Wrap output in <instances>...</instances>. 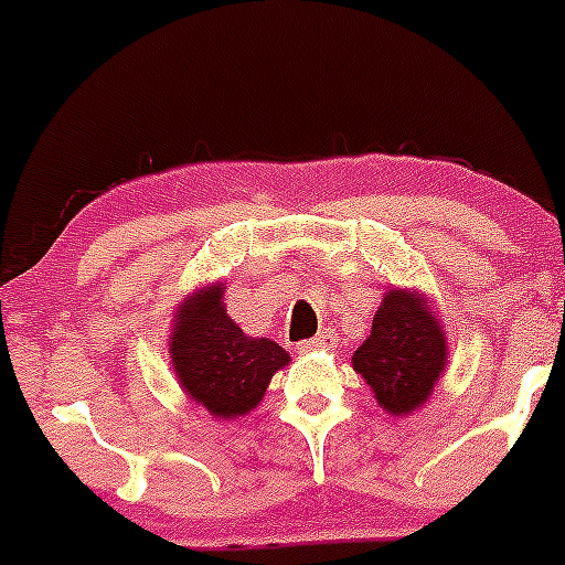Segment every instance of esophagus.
Segmentation results:
<instances>
[{
  "label": "esophagus",
  "instance_id": "obj_1",
  "mask_svg": "<svg viewBox=\"0 0 565 565\" xmlns=\"http://www.w3.org/2000/svg\"><path fill=\"white\" fill-rule=\"evenodd\" d=\"M333 344H335V333L330 328H324V330H319L315 339L300 341L298 350L300 352H315V350H324V347H333Z\"/></svg>",
  "mask_w": 565,
  "mask_h": 565
}]
</instances>
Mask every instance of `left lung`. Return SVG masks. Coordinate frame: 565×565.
<instances>
[{"mask_svg": "<svg viewBox=\"0 0 565 565\" xmlns=\"http://www.w3.org/2000/svg\"><path fill=\"white\" fill-rule=\"evenodd\" d=\"M446 355V335L424 300L391 289L374 315L372 335L352 355V366L388 413L407 415L429 398Z\"/></svg>", "mask_w": 565, "mask_h": 565, "instance_id": "left-lung-1", "label": "left lung"}]
</instances>
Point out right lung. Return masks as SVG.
Here are the masks:
<instances>
[{
    "label": "right lung",
    "instance_id": "1",
    "mask_svg": "<svg viewBox=\"0 0 565 565\" xmlns=\"http://www.w3.org/2000/svg\"><path fill=\"white\" fill-rule=\"evenodd\" d=\"M221 298L224 287L215 284L180 306L172 363L193 402L207 407L215 418H237L262 402L273 372L287 366L289 355L276 341L243 333Z\"/></svg>",
    "mask_w": 565,
    "mask_h": 565
}]
</instances>
